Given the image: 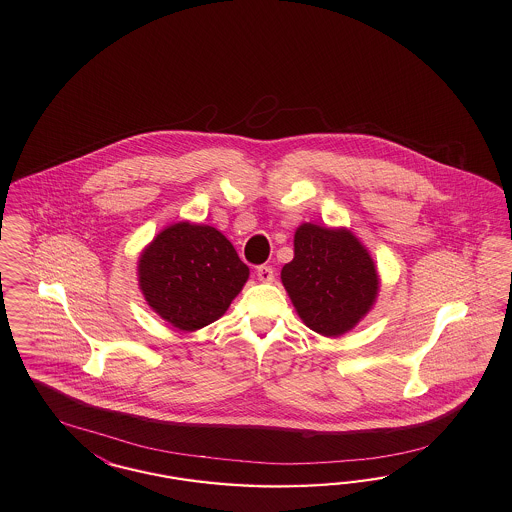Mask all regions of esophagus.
<instances>
[{
	"label": "esophagus",
	"instance_id": "esophagus-1",
	"mask_svg": "<svg viewBox=\"0 0 512 512\" xmlns=\"http://www.w3.org/2000/svg\"><path fill=\"white\" fill-rule=\"evenodd\" d=\"M257 278L261 280V282H265V284H270L272 280H274V268L272 266H259L257 268Z\"/></svg>",
	"mask_w": 512,
	"mask_h": 512
}]
</instances>
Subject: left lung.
I'll return each mask as SVG.
<instances>
[{"instance_id": "8db88e82", "label": "left lung", "mask_w": 512, "mask_h": 512, "mask_svg": "<svg viewBox=\"0 0 512 512\" xmlns=\"http://www.w3.org/2000/svg\"><path fill=\"white\" fill-rule=\"evenodd\" d=\"M295 257L282 268V284L308 328L339 337L368 314L377 293V268L347 228L305 223L293 240Z\"/></svg>"}]
</instances>
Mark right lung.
Instances as JSON below:
<instances>
[{"label":"right lung","mask_w":512,"mask_h":512,"mask_svg":"<svg viewBox=\"0 0 512 512\" xmlns=\"http://www.w3.org/2000/svg\"><path fill=\"white\" fill-rule=\"evenodd\" d=\"M137 270L146 303L183 331L219 320L249 278L217 228L188 221L167 226L144 247Z\"/></svg>","instance_id":"right-lung-1"}]
</instances>
